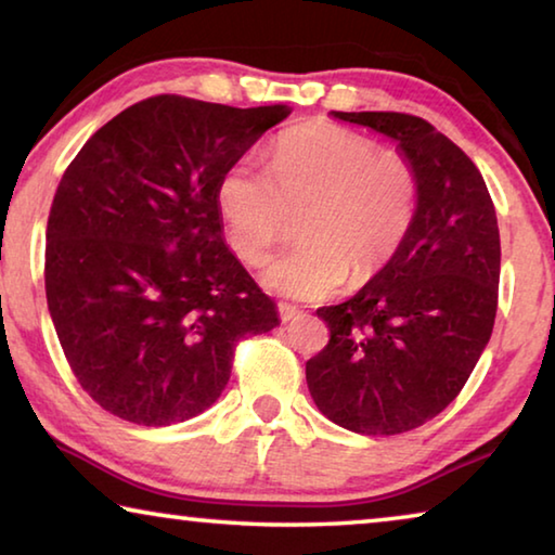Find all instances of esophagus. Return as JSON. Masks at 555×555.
<instances>
[{"instance_id": "34e87169", "label": "esophagus", "mask_w": 555, "mask_h": 555, "mask_svg": "<svg viewBox=\"0 0 555 555\" xmlns=\"http://www.w3.org/2000/svg\"><path fill=\"white\" fill-rule=\"evenodd\" d=\"M300 315V311L296 306H291V304H279V318L284 323H288V321H296V318Z\"/></svg>"}]
</instances>
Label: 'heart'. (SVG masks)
Instances as JSON below:
<instances>
[{
    "instance_id": "1",
    "label": "heart",
    "mask_w": 555,
    "mask_h": 555,
    "mask_svg": "<svg viewBox=\"0 0 555 555\" xmlns=\"http://www.w3.org/2000/svg\"><path fill=\"white\" fill-rule=\"evenodd\" d=\"M418 201L406 156L335 125L291 129L271 149L269 171L237 158L218 181L224 237L247 267L264 264L298 215L300 244L267 269L264 284L306 300L377 276L406 242Z\"/></svg>"
}]
</instances>
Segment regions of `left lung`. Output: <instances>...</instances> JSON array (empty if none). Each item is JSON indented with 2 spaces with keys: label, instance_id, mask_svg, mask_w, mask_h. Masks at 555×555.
Returning a JSON list of instances; mask_svg holds the SVG:
<instances>
[{
  "label": "left lung",
  "instance_id": "left-lung-1",
  "mask_svg": "<svg viewBox=\"0 0 555 555\" xmlns=\"http://www.w3.org/2000/svg\"><path fill=\"white\" fill-rule=\"evenodd\" d=\"M391 137L416 168L406 242L360 294L318 308L331 340L306 362L308 391L333 424L397 436L436 418L490 343L500 228L482 173L446 134L406 112H333Z\"/></svg>",
  "mask_w": 555,
  "mask_h": 555
}]
</instances>
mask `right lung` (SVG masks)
Instances as JSON below:
<instances>
[{
	"instance_id": "add662e5",
	"label": "right lung",
	"mask_w": 555,
	"mask_h": 555,
	"mask_svg": "<svg viewBox=\"0 0 555 555\" xmlns=\"http://www.w3.org/2000/svg\"><path fill=\"white\" fill-rule=\"evenodd\" d=\"M288 115L154 95L65 168L46 230V300L75 379L112 416H198L228 387L237 343L279 325L274 300L222 242L218 181Z\"/></svg>"
}]
</instances>
